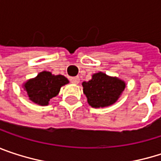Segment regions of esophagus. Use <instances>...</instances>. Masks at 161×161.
<instances>
[{
	"instance_id": "1",
	"label": "esophagus",
	"mask_w": 161,
	"mask_h": 161,
	"mask_svg": "<svg viewBox=\"0 0 161 161\" xmlns=\"http://www.w3.org/2000/svg\"><path fill=\"white\" fill-rule=\"evenodd\" d=\"M70 81H71L72 83H74V84H78L80 79H79L78 76H75V77H71V78H70Z\"/></svg>"
}]
</instances>
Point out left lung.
<instances>
[{
	"label": "left lung",
	"instance_id": "1",
	"mask_svg": "<svg viewBox=\"0 0 161 161\" xmlns=\"http://www.w3.org/2000/svg\"><path fill=\"white\" fill-rule=\"evenodd\" d=\"M82 86L88 104L94 108L114 104L126 87L124 81L102 72L94 74L90 80L83 82Z\"/></svg>",
	"mask_w": 161,
	"mask_h": 161
}]
</instances>
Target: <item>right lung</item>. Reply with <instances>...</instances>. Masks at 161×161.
Listing matches in <instances>:
<instances>
[{"mask_svg": "<svg viewBox=\"0 0 161 161\" xmlns=\"http://www.w3.org/2000/svg\"><path fill=\"white\" fill-rule=\"evenodd\" d=\"M69 83L63 75H54L50 72L44 71L35 78L28 80L23 86L31 102L39 105H47L50 99L56 97L60 87Z\"/></svg>", "mask_w": 161, "mask_h": 161, "instance_id": "right-lung-1", "label": "right lung"}]
</instances>
